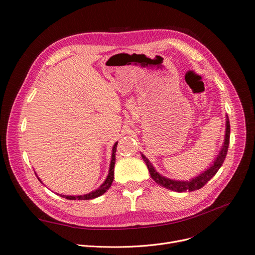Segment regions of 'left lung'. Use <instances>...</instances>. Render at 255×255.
Wrapping results in <instances>:
<instances>
[{
    "label": "left lung",
    "instance_id": "8db88e82",
    "mask_svg": "<svg viewBox=\"0 0 255 255\" xmlns=\"http://www.w3.org/2000/svg\"><path fill=\"white\" fill-rule=\"evenodd\" d=\"M226 129H227L226 130V139H225V143H223V146H222L220 153L218 154L217 158H216V160L214 161V164L210 168H208L206 171H204L202 174H200L199 176H196L195 179H192L190 181H185V182L167 179V177L157 173L155 171V169H154L153 166L151 165L149 159L146 158L143 155V154H141L142 159L145 163L146 167H148V169H149L151 177L159 185V186L165 187L167 189L173 190V191H179V192L194 191V190H198L201 187H203L204 185L208 181H210L216 173H217V171L222 166L223 161H225V159H226L227 153H228V148H229V143H230V121H229L228 117H227V128Z\"/></svg>",
    "mask_w": 255,
    "mask_h": 255
}]
</instances>
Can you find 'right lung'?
<instances>
[{
	"mask_svg": "<svg viewBox=\"0 0 255 255\" xmlns=\"http://www.w3.org/2000/svg\"><path fill=\"white\" fill-rule=\"evenodd\" d=\"M117 144H118V142H116L114 144V148H113L111 167H110V173H109V175H107L105 182L101 185V186H100L98 189H96L95 191H91V192H89V194L84 195V196H63V195H60V196L68 199V200H90V199H95L97 197L102 196L104 192L111 187V185H112V183L114 181V167H115V163H116V151H117ZM38 180H39V177H38Z\"/></svg>",
	"mask_w": 255,
	"mask_h": 255,
	"instance_id": "obj_1",
	"label": "right lung"
}]
</instances>
